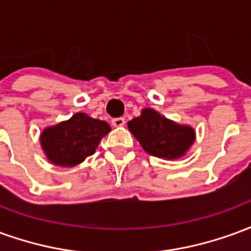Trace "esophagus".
Segmentation results:
<instances>
[{
    "instance_id": "obj_1",
    "label": "esophagus",
    "mask_w": 251,
    "mask_h": 251,
    "mask_svg": "<svg viewBox=\"0 0 251 251\" xmlns=\"http://www.w3.org/2000/svg\"><path fill=\"white\" fill-rule=\"evenodd\" d=\"M125 118H122V117H120V118H114V120L111 121V124H113V126H115V127H121V126L125 125Z\"/></svg>"
}]
</instances>
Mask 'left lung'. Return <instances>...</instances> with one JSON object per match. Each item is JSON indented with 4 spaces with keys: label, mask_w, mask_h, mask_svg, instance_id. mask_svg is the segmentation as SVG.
I'll use <instances>...</instances> for the list:
<instances>
[{
    "label": "left lung",
    "mask_w": 251,
    "mask_h": 251,
    "mask_svg": "<svg viewBox=\"0 0 251 251\" xmlns=\"http://www.w3.org/2000/svg\"><path fill=\"white\" fill-rule=\"evenodd\" d=\"M127 127L145 152L165 160L183 157L195 141L191 126L179 125L153 109L142 110L140 117L127 122Z\"/></svg>",
    "instance_id": "8db88e82"
}]
</instances>
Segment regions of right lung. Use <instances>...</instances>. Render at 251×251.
<instances>
[{"label": "right lung", "mask_w": 251, "mask_h": 251, "mask_svg": "<svg viewBox=\"0 0 251 251\" xmlns=\"http://www.w3.org/2000/svg\"><path fill=\"white\" fill-rule=\"evenodd\" d=\"M111 127L107 122L76 113L70 120L46 127L40 144L47 158L59 167H75L95 153Z\"/></svg>", "instance_id": "1"}]
</instances>
